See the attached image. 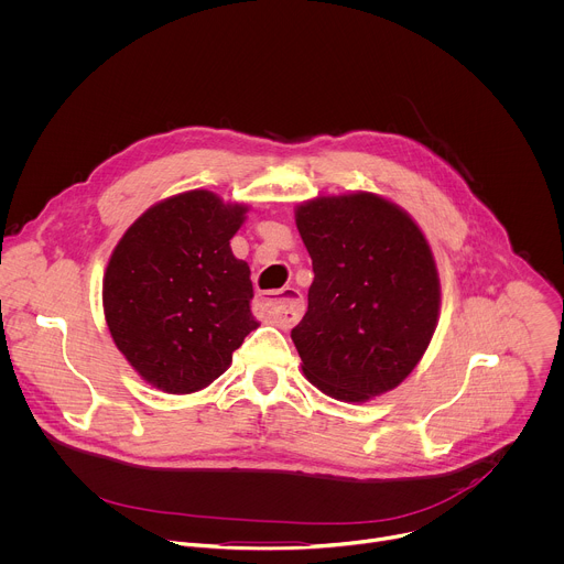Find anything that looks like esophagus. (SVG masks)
<instances>
[{"label": "esophagus", "mask_w": 564, "mask_h": 564, "mask_svg": "<svg viewBox=\"0 0 564 564\" xmlns=\"http://www.w3.org/2000/svg\"><path fill=\"white\" fill-rule=\"evenodd\" d=\"M265 307L281 327H292L303 314V296L294 288H283L265 299Z\"/></svg>", "instance_id": "1"}]
</instances>
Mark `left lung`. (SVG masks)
<instances>
[{"label": "left lung", "instance_id": "left-lung-1", "mask_svg": "<svg viewBox=\"0 0 564 564\" xmlns=\"http://www.w3.org/2000/svg\"><path fill=\"white\" fill-rule=\"evenodd\" d=\"M294 217L314 268L307 312L292 329L305 378L340 402L393 391L440 321L426 235L404 208L367 191L318 195Z\"/></svg>", "mask_w": 564, "mask_h": 564}]
</instances>
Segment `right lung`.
Here are the masks:
<instances>
[{
    "instance_id": "obj_1",
    "label": "right lung",
    "mask_w": 564,
    "mask_h": 564,
    "mask_svg": "<svg viewBox=\"0 0 564 564\" xmlns=\"http://www.w3.org/2000/svg\"><path fill=\"white\" fill-rule=\"evenodd\" d=\"M248 204L206 188L147 208L116 243L102 276V312L118 351L151 387L206 389L257 329L250 268L230 250Z\"/></svg>"
}]
</instances>
